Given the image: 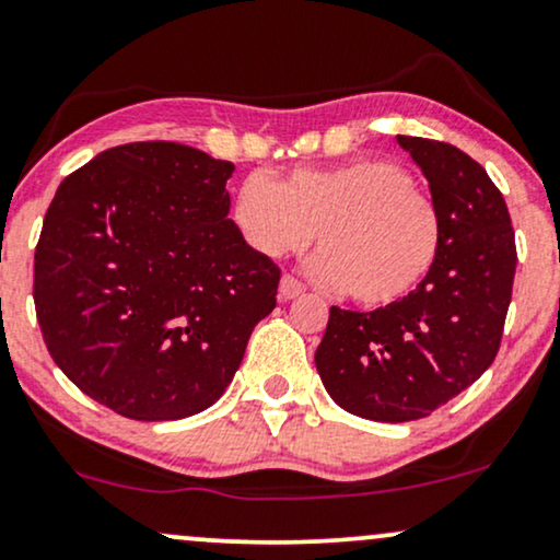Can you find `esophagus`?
<instances>
[{
    "mask_svg": "<svg viewBox=\"0 0 560 560\" xmlns=\"http://www.w3.org/2000/svg\"><path fill=\"white\" fill-rule=\"evenodd\" d=\"M303 282L301 280H295L293 275H282V280H280V298L282 301H290V298H298V295H303Z\"/></svg>",
    "mask_w": 560,
    "mask_h": 560,
    "instance_id": "1",
    "label": "esophagus"
}]
</instances>
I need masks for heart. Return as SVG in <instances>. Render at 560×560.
Masks as SVG:
<instances>
[{
  "label": "heart",
  "mask_w": 560,
  "mask_h": 560,
  "mask_svg": "<svg viewBox=\"0 0 560 560\" xmlns=\"http://www.w3.org/2000/svg\"><path fill=\"white\" fill-rule=\"evenodd\" d=\"M244 242L265 257L308 246L311 272L345 288L362 308H386L409 298L438 265L442 213L404 164L381 156L314 170H293L278 183L249 174L231 206Z\"/></svg>",
  "instance_id": "b5f03b06"
}]
</instances>
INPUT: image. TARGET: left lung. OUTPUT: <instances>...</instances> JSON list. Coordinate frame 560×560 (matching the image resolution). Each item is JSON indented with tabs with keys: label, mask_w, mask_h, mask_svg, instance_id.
<instances>
[{
	"label": "left lung",
	"mask_w": 560,
	"mask_h": 560,
	"mask_svg": "<svg viewBox=\"0 0 560 560\" xmlns=\"http://www.w3.org/2000/svg\"><path fill=\"white\" fill-rule=\"evenodd\" d=\"M430 179L442 252L394 306H331L316 368L334 401L375 422L430 417L476 383L502 345L517 270L510 210L476 159L453 143L398 136Z\"/></svg>",
	"instance_id": "1"
}]
</instances>
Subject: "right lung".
<instances>
[{
    "mask_svg": "<svg viewBox=\"0 0 560 560\" xmlns=\"http://www.w3.org/2000/svg\"><path fill=\"white\" fill-rule=\"evenodd\" d=\"M236 166L136 141L71 172L43 218L33 301L43 342L79 390L141 422L221 398L280 267L229 218Z\"/></svg>",
    "mask_w": 560,
    "mask_h": 560,
    "instance_id": "add662e5",
    "label": "right lung"
}]
</instances>
